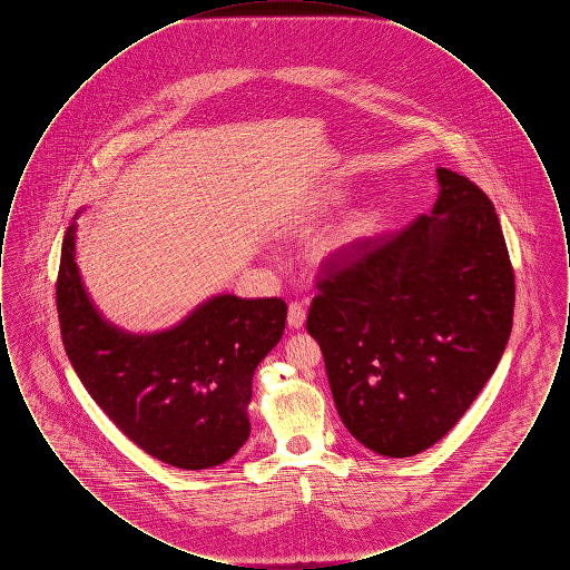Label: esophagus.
Segmentation results:
<instances>
[{
  "instance_id": "34e87169",
  "label": "esophagus",
  "mask_w": 570,
  "mask_h": 570,
  "mask_svg": "<svg viewBox=\"0 0 570 570\" xmlns=\"http://www.w3.org/2000/svg\"><path fill=\"white\" fill-rule=\"evenodd\" d=\"M305 305L303 303H298V301H293L291 305H288V326H293V328H301V326L305 325Z\"/></svg>"
}]
</instances>
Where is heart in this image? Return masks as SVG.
<instances>
[{"label": "heart", "mask_w": 570, "mask_h": 570, "mask_svg": "<svg viewBox=\"0 0 570 570\" xmlns=\"http://www.w3.org/2000/svg\"><path fill=\"white\" fill-rule=\"evenodd\" d=\"M333 198H337V196H331L328 200L333 203ZM376 226H379V214L374 209H363V212L354 214L348 219V224L342 228L340 237L335 239V247H353V245L370 239L374 235Z\"/></svg>", "instance_id": "obj_1"}]
</instances>
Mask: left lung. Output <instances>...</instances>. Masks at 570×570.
Segmentation results:
<instances>
[{
    "instance_id": "left-lung-1",
    "label": "left lung",
    "mask_w": 570,
    "mask_h": 570,
    "mask_svg": "<svg viewBox=\"0 0 570 570\" xmlns=\"http://www.w3.org/2000/svg\"><path fill=\"white\" fill-rule=\"evenodd\" d=\"M435 175L432 216L333 252L307 314L344 425L386 458L455 428L513 328L515 273L488 194L449 168Z\"/></svg>"
}]
</instances>
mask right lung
Listing matches in <instances>:
<instances>
[{
	"instance_id": "1",
	"label": "right lung",
	"mask_w": 570,
	"mask_h": 570,
	"mask_svg": "<svg viewBox=\"0 0 570 570\" xmlns=\"http://www.w3.org/2000/svg\"><path fill=\"white\" fill-rule=\"evenodd\" d=\"M75 230L72 222L55 295L63 348L87 393L156 460L184 470L230 460L249 435L252 376L284 333L286 303L219 295L175 328L130 335L87 297Z\"/></svg>"
}]
</instances>
